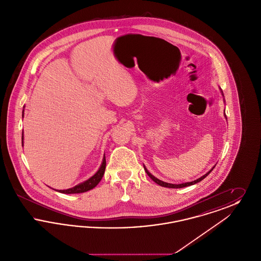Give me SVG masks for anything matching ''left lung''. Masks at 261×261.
I'll return each mask as SVG.
<instances>
[{
  "instance_id": "left-lung-1",
  "label": "left lung",
  "mask_w": 261,
  "mask_h": 261,
  "mask_svg": "<svg viewBox=\"0 0 261 261\" xmlns=\"http://www.w3.org/2000/svg\"><path fill=\"white\" fill-rule=\"evenodd\" d=\"M222 92V91H221ZM222 95H223V92H222ZM225 112V111H224ZM225 114V113H224ZM225 117H226V115H225ZM226 119H227V117H226ZM144 168H145V171H146V173L149 175V178L153 181V182H155L156 184H159L160 186L162 187H166V188H172V189H179V188H184V187L188 186H192V185H194V184H197V183H199L200 182L201 180H203L208 174L211 173V171L213 170V168H214V166L211 168V170L207 172L206 174H204L203 176H201L200 178L199 179H197V180H195V181H192V182H187V183H182V184H170V183H166V182H163L162 180H160V179H158V178H155L153 175H151V174L149 173V171H148V169L145 167V165H144Z\"/></svg>"
}]
</instances>
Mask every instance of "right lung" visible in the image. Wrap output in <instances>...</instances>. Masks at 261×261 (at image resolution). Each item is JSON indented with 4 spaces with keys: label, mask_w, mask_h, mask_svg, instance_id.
Here are the masks:
<instances>
[{
    "label": "right lung",
    "mask_w": 261,
    "mask_h": 261,
    "mask_svg": "<svg viewBox=\"0 0 261 261\" xmlns=\"http://www.w3.org/2000/svg\"><path fill=\"white\" fill-rule=\"evenodd\" d=\"M21 140H23V133H22ZM22 143H23V141H22ZM106 164H107L106 156H103V160H102L99 170L96 172L95 175H93L91 178H89L85 182H83L81 184H78L73 188H70V189H67V190H57V191L60 192V193H62V194H79V193H85L89 190H92L93 188L97 186L99 184V181L101 180L103 173H105V170H106Z\"/></svg>",
    "instance_id": "right-lung-1"
}]
</instances>
